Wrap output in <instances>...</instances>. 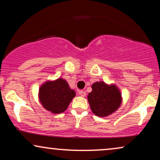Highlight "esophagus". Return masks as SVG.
<instances>
[{
  "mask_svg": "<svg viewBox=\"0 0 160 160\" xmlns=\"http://www.w3.org/2000/svg\"><path fill=\"white\" fill-rule=\"evenodd\" d=\"M78 94H79L82 97H85V96H86V92L83 90H80L79 92H78Z\"/></svg>",
  "mask_w": 160,
  "mask_h": 160,
  "instance_id": "esophagus-1",
  "label": "esophagus"
}]
</instances>
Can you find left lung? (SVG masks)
<instances>
[{
  "label": "left lung",
  "mask_w": 160,
  "mask_h": 160,
  "mask_svg": "<svg viewBox=\"0 0 160 160\" xmlns=\"http://www.w3.org/2000/svg\"><path fill=\"white\" fill-rule=\"evenodd\" d=\"M88 101L91 110L98 117H106L117 110L121 104V94L116 86H108L104 82H95L92 85Z\"/></svg>",
  "instance_id": "1"
}]
</instances>
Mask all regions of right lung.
I'll list each match as a JSON object with an SVG mask.
<instances>
[{"label":"right lung","instance_id":"add662e5","mask_svg":"<svg viewBox=\"0 0 160 160\" xmlns=\"http://www.w3.org/2000/svg\"><path fill=\"white\" fill-rule=\"evenodd\" d=\"M75 95V91L70 88L66 81L62 78L46 82L39 89L41 104L54 113H60L66 110Z\"/></svg>","mask_w":160,"mask_h":160}]
</instances>
